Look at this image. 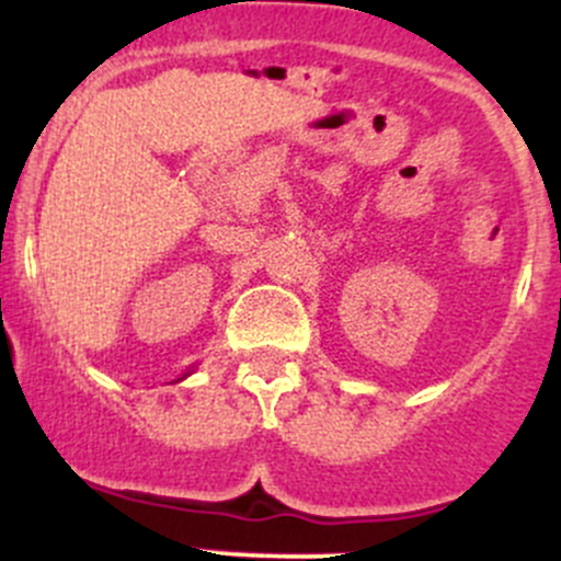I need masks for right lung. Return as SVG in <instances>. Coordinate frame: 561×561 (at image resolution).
Returning a JSON list of instances; mask_svg holds the SVG:
<instances>
[{"instance_id":"obj_1","label":"right lung","mask_w":561,"mask_h":561,"mask_svg":"<svg viewBox=\"0 0 561 561\" xmlns=\"http://www.w3.org/2000/svg\"><path fill=\"white\" fill-rule=\"evenodd\" d=\"M184 377H186V375H184ZM184 377H181V380H184Z\"/></svg>"}]
</instances>
